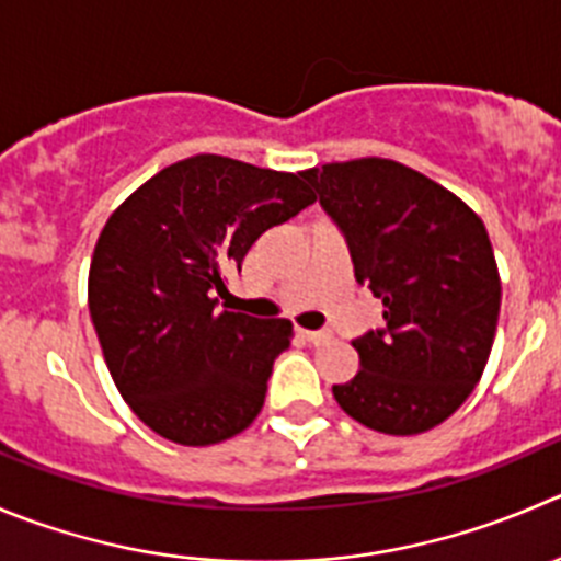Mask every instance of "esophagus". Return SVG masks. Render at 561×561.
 <instances>
[{
	"label": "esophagus",
	"mask_w": 561,
	"mask_h": 561,
	"mask_svg": "<svg viewBox=\"0 0 561 561\" xmlns=\"http://www.w3.org/2000/svg\"><path fill=\"white\" fill-rule=\"evenodd\" d=\"M300 335L308 341V344H313V346L328 344V341H330L328 330H300Z\"/></svg>",
	"instance_id": "obj_1"
}]
</instances>
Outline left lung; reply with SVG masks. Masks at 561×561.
<instances>
[{
    "label": "left lung",
    "instance_id": "1",
    "mask_svg": "<svg viewBox=\"0 0 561 561\" xmlns=\"http://www.w3.org/2000/svg\"><path fill=\"white\" fill-rule=\"evenodd\" d=\"M344 233L355 280L380 297L386 328L352 341L360 371L333 386L346 415L386 435L449 419L488 366L501 280L484 222L455 192L393 159L306 170Z\"/></svg>",
    "mask_w": 561,
    "mask_h": 561
}]
</instances>
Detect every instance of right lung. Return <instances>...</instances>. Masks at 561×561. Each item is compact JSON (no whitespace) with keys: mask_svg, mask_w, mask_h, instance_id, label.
Here are the masks:
<instances>
[{"mask_svg":"<svg viewBox=\"0 0 561 561\" xmlns=\"http://www.w3.org/2000/svg\"><path fill=\"white\" fill-rule=\"evenodd\" d=\"M302 173L197 153L159 170L95 242L88 306L106 369L137 419L181 446L239 435L264 408L289 319L220 311L222 270L317 201Z\"/></svg>","mask_w":561,"mask_h":561,"instance_id":"1","label":"right lung"}]
</instances>
